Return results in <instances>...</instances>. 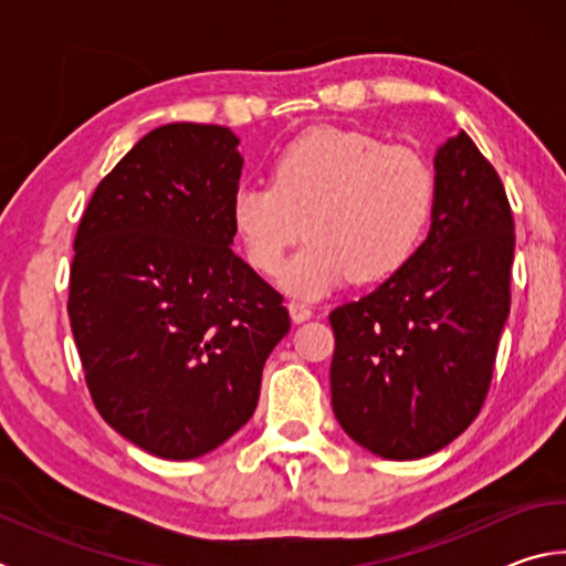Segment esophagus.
Returning a JSON list of instances; mask_svg holds the SVG:
<instances>
[{
    "label": "esophagus",
    "mask_w": 566,
    "mask_h": 566,
    "mask_svg": "<svg viewBox=\"0 0 566 566\" xmlns=\"http://www.w3.org/2000/svg\"><path fill=\"white\" fill-rule=\"evenodd\" d=\"M286 306H290V314H292V319H294V322H306V319L312 317V306L306 304V302L292 300V302L286 304Z\"/></svg>",
    "instance_id": "esophagus-1"
}]
</instances>
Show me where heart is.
<instances>
[{
    "instance_id": "b5f03b06",
    "label": "heart",
    "mask_w": 566,
    "mask_h": 566,
    "mask_svg": "<svg viewBox=\"0 0 566 566\" xmlns=\"http://www.w3.org/2000/svg\"><path fill=\"white\" fill-rule=\"evenodd\" d=\"M437 181L417 149L359 129L317 127L272 161L270 185H242L229 217L244 260L264 276L312 237L284 272L296 294L375 284L405 266L432 219Z\"/></svg>"
}]
</instances>
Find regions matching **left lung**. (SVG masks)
I'll return each mask as SVG.
<instances>
[{
  "mask_svg": "<svg viewBox=\"0 0 566 566\" xmlns=\"http://www.w3.org/2000/svg\"><path fill=\"white\" fill-rule=\"evenodd\" d=\"M434 169L432 229L415 256L329 312L334 417L397 462L439 452L476 419L512 304L514 217L500 175L464 132Z\"/></svg>",
  "mask_w": 566,
  "mask_h": 566,
  "instance_id": "8db88e82",
  "label": "left lung"
}]
</instances>
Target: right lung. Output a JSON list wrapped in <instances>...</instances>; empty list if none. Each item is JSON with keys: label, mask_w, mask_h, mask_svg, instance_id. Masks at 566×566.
Listing matches in <instances>:
<instances>
[{"label": "right lung", "mask_w": 566, "mask_h": 566, "mask_svg": "<svg viewBox=\"0 0 566 566\" xmlns=\"http://www.w3.org/2000/svg\"><path fill=\"white\" fill-rule=\"evenodd\" d=\"M237 145L219 124L151 129L74 234L66 312L92 401L161 459L202 457L247 424L292 327L284 296L229 247Z\"/></svg>", "instance_id": "obj_1"}]
</instances>
